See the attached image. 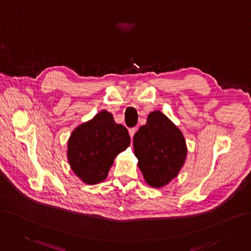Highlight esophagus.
I'll return each instance as SVG.
<instances>
[{
    "mask_svg": "<svg viewBox=\"0 0 251 251\" xmlns=\"http://www.w3.org/2000/svg\"><path fill=\"white\" fill-rule=\"evenodd\" d=\"M137 131V127H133V128H130L129 129V135H130L131 137H133L134 133Z\"/></svg>",
    "mask_w": 251,
    "mask_h": 251,
    "instance_id": "obj_1",
    "label": "esophagus"
}]
</instances>
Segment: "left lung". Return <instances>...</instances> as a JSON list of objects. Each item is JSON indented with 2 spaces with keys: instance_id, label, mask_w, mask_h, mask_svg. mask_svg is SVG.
<instances>
[{
  "instance_id": "left-lung-1",
  "label": "left lung",
  "mask_w": 251,
  "mask_h": 251,
  "mask_svg": "<svg viewBox=\"0 0 251 251\" xmlns=\"http://www.w3.org/2000/svg\"><path fill=\"white\" fill-rule=\"evenodd\" d=\"M133 148L145 181L154 188L177 177L187 156L181 130L159 110L149 114L147 124L134 134Z\"/></svg>"
}]
</instances>
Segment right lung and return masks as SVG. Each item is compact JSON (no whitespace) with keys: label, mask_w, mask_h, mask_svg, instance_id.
Listing matches in <instances>:
<instances>
[{"label":"right lung","mask_w":251,"mask_h":251,"mask_svg":"<svg viewBox=\"0 0 251 251\" xmlns=\"http://www.w3.org/2000/svg\"><path fill=\"white\" fill-rule=\"evenodd\" d=\"M130 144L127 128L117 124L106 110L77 126L68 140L67 157L71 170L86 184L106 179L119 153Z\"/></svg>","instance_id":"right-lung-1"}]
</instances>
